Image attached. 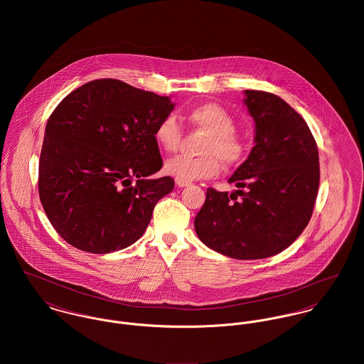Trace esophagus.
Masks as SVG:
<instances>
[{
	"label": "esophagus",
	"mask_w": 364,
	"mask_h": 364,
	"mask_svg": "<svg viewBox=\"0 0 364 364\" xmlns=\"http://www.w3.org/2000/svg\"><path fill=\"white\" fill-rule=\"evenodd\" d=\"M175 183H176V186H179V188H185V186H189V185H191V182H189V181L179 179V178H176V179H175Z\"/></svg>",
	"instance_id": "34e87169"
}]
</instances>
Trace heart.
Masks as SVG:
<instances>
[{"label": "heart", "instance_id": "heart-1", "mask_svg": "<svg viewBox=\"0 0 364 364\" xmlns=\"http://www.w3.org/2000/svg\"><path fill=\"white\" fill-rule=\"evenodd\" d=\"M186 120L196 129L208 133L202 153L205 156H176L165 162V172L171 176L195 181L218 175L221 164L232 166L238 164L247 151V143L235 127L232 114L220 104L205 102L191 107ZM158 147L165 153L178 150L182 140V129L173 116H165L159 120L154 132Z\"/></svg>", "mask_w": 364, "mask_h": 364}]
</instances>
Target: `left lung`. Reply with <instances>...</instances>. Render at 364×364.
Wrapping results in <instances>:
<instances>
[{
  "instance_id": "obj_1",
  "label": "left lung",
  "mask_w": 364,
  "mask_h": 364,
  "mask_svg": "<svg viewBox=\"0 0 364 364\" xmlns=\"http://www.w3.org/2000/svg\"><path fill=\"white\" fill-rule=\"evenodd\" d=\"M245 105L255 120V146L228 179L240 191L230 195L208 188L195 230L215 252L262 259L290 247L307 227L319 158L306 120L282 98L247 90Z\"/></svg>"
}]
</instances>
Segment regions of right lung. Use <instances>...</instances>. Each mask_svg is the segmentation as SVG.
<instances>
[{"label":"right lung","mask_w":364,"mask_h":364,"mask_svg":"<svg viewBox=\"0 0 364 364\" xmlns=\"http://www.w3.org/2000/svg\"><path fill=\"white\" fill-rule=\"evenodd\" d=\"M168 97L113 78L94 80L53 110L39 159V198L70 245L109 254L134 244L173 179H147L162 166L156 124Z\"/></svg>","instance_id":"right-lung-1"}]
</instances>
